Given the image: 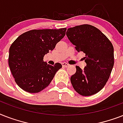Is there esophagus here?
Wrapping results in <instances>:
<instances>
[{"mask_svg": "<svg viewBox=\"0 0 123 123\" xmlns=\"http://www.w3.org/2000/svg\"><path fill=\"white\" fill-rule=\"evenodd\" d=\"M62 66H63V67H68V66H69V64L68 63H66V62H63V63H62Z\"/></svg>", "mask_w": 123, "mask_h": 123, "instance_id": "1", "label": "esophagus"}]
</instances>
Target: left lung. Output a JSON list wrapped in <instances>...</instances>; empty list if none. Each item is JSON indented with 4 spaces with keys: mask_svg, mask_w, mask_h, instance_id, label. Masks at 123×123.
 <instances>
[{
    "mask_svg": "<svg viewBox=\"0 0 123 123\" xmlns=\"http://www.w3.org/2000/svg\"><path fill=\"white\" fill-rule=\"evenodd\" d=\"M66 36L78 52H84L86 66H76L71 77L74 89L82 96H91L101 91L112 70L114 47L107 36L98 29L84 24L68 29Z\"/></svg>",
    "mask_w": 123,
    "mask_h": 123,
    "instance_id": "obj_1",
    "label": "left lung"
}]
</instances>
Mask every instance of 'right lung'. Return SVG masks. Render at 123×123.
<instances>
[{
    "instance_id": "obj_1",
    "label": "right lung",
    "mask_w": 123,
    "mask_h": 123,
    "mask_svg": "<svg viewBox=\"0 0 123 123\" xmlns=\"http://www.w3.org/2000/svg\"><path fill=\"white\" fill-rule=\"evenodd\" d=\"M66 29L31 30L19 36L9 52V66L19 87L30 93L41 91L50 84L61 64L50 65L43 57L64 37Z\"/></svg>"
}]
</instances>
